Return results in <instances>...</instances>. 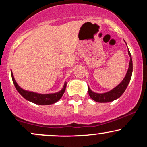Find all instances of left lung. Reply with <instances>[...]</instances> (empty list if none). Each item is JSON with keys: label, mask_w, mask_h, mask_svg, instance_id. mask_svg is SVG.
Masks as SVG:
<instances>
[{"label": "left lung", "mask_w": 147, "mask_h": 147, "mask_svg": "<svg viewBox=\"0 0 147 147\" xmlns=\"http://www.w3.org/2000/svg\"><path fill=\"white\" fill-rule=\"evenodd\" d=\"M128 52H129V56L131 57V59H130L129 62V68L127 71V73H126L125 77L123 79L122 82H121L117 86H116L115 88L111 90V91H109V92H106V93H95V92H92V91L88 88V94L89 95H90L91 99L99 103L110 102H112V101L115 100V99H117V98H119V97H121V95L124 93V91H125L126 88L128 86V85H129V83L130 80H131L133 72L132 59H131V53H130L129 49H128Z\"/></svg>", "instance_id": "obj_1"}]
</instances>
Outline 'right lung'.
<instances>
[{
	"label": "right lung",
	"mask_w": 147,
	"mask_h": 147,
	"mask_svg": "<svg viewBox=\"0 0 147 147\" xmlns=\"http://www.w3.org/2000/svg\"><path fill=\"white\" fill-rule=\"evenodd\" d=\"M11 78H12L13 83L14 84V86L16 88V89L25 99L31 102L34 103V104H40V105H48V104H52L58 102L61 98L62 95H63V94L65 90V88H66V83H65L63 88L60 92H56V93L42 95V94L35 93V92H30V91L25 90L21 88L18 86V84H16L12 72H11Z\"/></svg>",
	"instance_id": "obj_1"
}]
</instances>
